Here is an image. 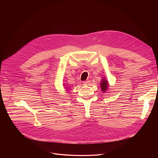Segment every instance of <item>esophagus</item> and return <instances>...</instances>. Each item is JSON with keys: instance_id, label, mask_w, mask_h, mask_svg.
Listing matches in <instances>:
<instances>
[{"instance_id": "34e87169", "label": "esophagus", "mask_w": 158, "mask_h": 158, "mask_svg": "<svg viewBox=\"0 0 158 158\" xmlns=\"http://www.w3.org/2000/svg\"><path fill=\"white\" fill-rule=\"evenodd\" d=\"M89 84H90V81H86L83 82L84 85H89Z\"/></svg>"}]
</instances>
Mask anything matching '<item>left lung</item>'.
<instances>
[{"instance_id":"obj_1","label":"left lung","mask_w":158,"mask_h":158,"mask_svg":"<svg viewBox=\"0 0 158 158\" xmlns=\"http://www.w3.org/2000/svg\"><path fill=\"white\" fill-rule=\"evenodd\" d=\"M100 85H101V91H102L103 93H106V92L107 91L108 87H109L107 81H106L104 78V79H102L101 82L100 83Z\"/></svg>"}]
</instances>
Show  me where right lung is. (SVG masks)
Returning <instances> with one entry per match:
<instances>
[{
	"mask_svg": "<svg viewBox=\"0 0 158 158\" xmlns=\"http://www.w3.org/2000/svg\"><path fill=\"white\" fill-rule=\"evenodd\" d=\"M66 88H68V87H66Z\"/></svg>",
	"mask_w": 158,
	"mask_h": 158,
	"instance_id": "add662e5",
	"label": "right lung"
}]
</instances>
